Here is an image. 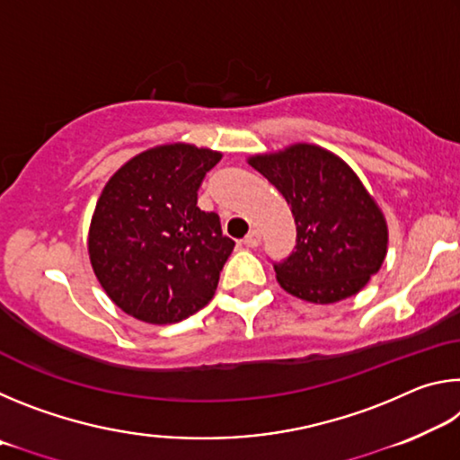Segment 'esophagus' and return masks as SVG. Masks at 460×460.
Wrapping results in <instances>:
<instances>
[{"instance_id":"1","label":"esophagus","mask_w":460,"mask_h":460,"mask_svg":"<svg viewBox=\"0 0 460 460\" xmlns=\"http://www.w3.org/2000/svg\"><path fill=\"white\" fill-rule=\"evenodd\" d=\"M260 241H261V235H260V231L258 229H252L245 235V239H243V243L247 245V247H258L260 245Z\"/></svg>"}]
</instances>
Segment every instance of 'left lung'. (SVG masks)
<instances>
[{"label":"left lung","mask_w":460,"mask_h":460,"mask_svg":"<svg viewBox=\"0 0 460 460\" xmlns=\"http://www.w3.org/2000/svg\"><path fill=\"white\" fill-rule=\"evenodd\" d=\"M282 192L296 223V247L274 261L279 286L316 305L345 300L377 274L387 227L359 178L337 155L298 144L249 160Z\"/></svg>","instance_id":"left-lung-1"}]
</instances>
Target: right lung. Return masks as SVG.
Segmentation results:
<instances>
[{
  "mask_svg": "<svg viewBox=\"0 0 460 460\" xmlns=\"http://www.w3.org/2000/svg\"><path fill=\"white\" fill-rule=\"evenodd\" d=\"M219 152L189 144L136 155L101 192L89 231L95 276L123 313L150 324H172L215 296L233 252L219 215L197 207Z\"/></svg>",
  "mask_w": 460,
  "mask_h": 460,
  "instance_id": "add662e5",
  "label": "right lung"
}]
</instances>
